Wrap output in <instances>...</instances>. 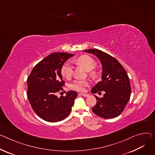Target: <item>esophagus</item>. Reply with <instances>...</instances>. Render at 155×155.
Listing matches in <instances>:
<instances>
[{"label":"esophagus","instance_id":"34e87169","mask_svg":"<svg viewBox=\"0 0 155 155\" xmlns=\"http://www.w3.org/2000/svg\"><path fill=\"white\" fill-rule=\"evenodd\" d=\"M78 94L81 95V96H83L84 97H88L90 96L88 94H87V93H79Z\"/></svg>","mask_w":155,"mask_h":155}]
</instances>
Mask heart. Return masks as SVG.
<instances>
[{
    "mask_svg": "<svg viewBox=\"0 0 155 155\" xmlns=\"http://www.w3.org/2000/svg\"><path fill=\"white\" fill-rule=\"evenodd\" d=\"M75 62L85 68L87 71H90L89 73L91 75H95L96 72L94 70H92L96 66V60L92 58L91 56L88 55H82L78 58ZM61 72L62 77L66 79L71 78L73 74V67L70 62H65L61 69ZM90 83L88 81L85 80H76L74 81L71 85L70 88L78 91H84L85 88L88 87Z\"/></svg>",
    "mask_w": 155,
    "mask_h": 155,
    "instance_id": "b5f03b06",
    "label": "heart"
}]
</instances>
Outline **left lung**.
<instances>
[{"instance_id": "8db88e82", "label": "left lung", "mask_w": 155, "mask_h": 155, "mask_svg": "<svg viewBox=\"0 0 155 155\" xmlns=\"http://www.w3.org/2000/svg\"><path fill=\"white\" fill-rule=\"evenodd\" d=\"M100 59L103 65L102 80L91 89L93 93L105 91L101 98L96 96V104L92 111L104 119L114 118L120 115L127 104L131 94L129 76L116 59L99 49L85 50Z\"/></svg>"}]
</instances>
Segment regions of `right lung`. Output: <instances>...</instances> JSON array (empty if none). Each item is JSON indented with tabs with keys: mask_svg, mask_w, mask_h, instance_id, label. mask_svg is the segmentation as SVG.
<instances>
[{
	"mask_svg": "<svg viewBox=\"0 0 155 155\" xmlns=\"http://www.w3.org/2000/svg\"><path fill=\"white\" fill-rule=\"evenodd\" d=\"M74 54L54 52L32 69L27 79V96L35 113L41 119L51 122H59L70 114L77 93L67 92L66 96L58 97V93L63 91L65 81L61 69L64 62Z\"/></svg>",
	"mask_w": 155,
	"mask_h": 155,
	"instance_id": "add662e5",
	"label": "right lung"
}]
</instances>
